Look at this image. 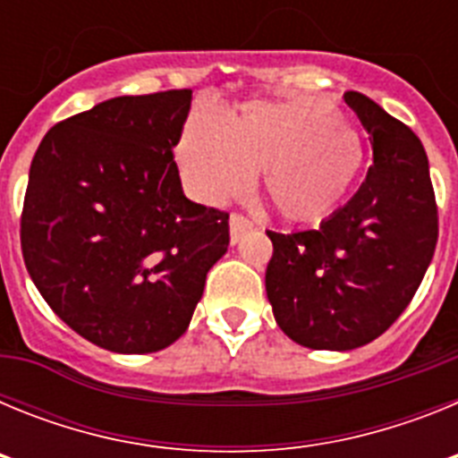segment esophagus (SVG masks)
Here are the masks:
<instances>
[{"mask_svg":"<svg viewBox=\"0 0 458 458\" xmlns=\"http://www.w3.org/2000/svg\"><path fill=\"white\" fill-rule=\"evenodd\" d=\"M248 229H252V222H250V217L241 216V213H232V217H229V232H232V242H238L241 241V236Z\"/></svg>","mask_w":458,"mask_h":458,"instance_id":"esophagus-1","label":"esophagus"}]
</instances>
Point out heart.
<instances>
[{
  "mask_svg": "<svg viewBox=\"0 0 458 458\" xmlns=\"http://www.w3.org/2000/svg\"><path fill=\"white\" fill-rule=\"evenodd\" d=\"M179 163L206 201L238 197L264 172V190L279 216L317 222L353 188L362 147L327 100H252L226 121L201 109L185 125Z\"/></svg>",
  "mask_w": 458,
  "mask_h": 458,
  "instance_id": "obj_1",
  "label": "heart"
}]
</instances>
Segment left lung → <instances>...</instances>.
<instances>
[{
    "instance_id": "obj_1",
    "label": "left lung",
    "mask_w": 458,
    "mask_h": 458,
    "mask_svg": "<svg viewBox=\"0 0 458 458\" xmlns=\"http://www.w3.org/2000/svg\"><path fill=\"white\" fill-rule=\"evenodd\" d=\"M344 100L369 132L374 163L353 199L318 229L277 233L266 293L282 333L317 351L374 342L402 317L438 242V206L422 141L374 100Z\"/></svg>"
}]
</instances>
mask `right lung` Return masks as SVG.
Segmentation results:
<instances>
[{
    "mask_svg": "<svg viewBox=\"0 0 458 458\" xmlns=\"http://www.w3.org/2000/svg\"><path fill=\"white\" fill-rule=\"evenodd\" d=\"M192 89L119 96L52 125L20 217L24 266L100 349L153 353L185 333L229 245V213L190 201L174 147Z\"/></svg>",
    "mask_w": 458,
    "mask_h": 458,
    "instance_id": "add662e5",
    "label": "right lung"
}]
</instances>
